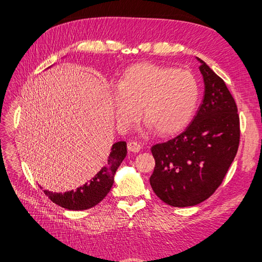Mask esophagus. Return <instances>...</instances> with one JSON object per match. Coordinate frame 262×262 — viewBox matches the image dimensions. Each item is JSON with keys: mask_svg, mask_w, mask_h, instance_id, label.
Masks as SVG:
<instances>
[{"mask_svg": "<svg viewBox=\"0 0 262 262\" xmlns=\"http://www.w3.org/2000/svg\"><path fill=\"white\" fill-rule=\"evenodd\" d=\"M127 147H128V151L137 153L141 149V144L137 142H134V141H129L127 144Z\"/></svg>", "mask_w": 262, "mask_h": 262, "instance_id": "esophagus-1", "label": "esophagus"}]
</instances>
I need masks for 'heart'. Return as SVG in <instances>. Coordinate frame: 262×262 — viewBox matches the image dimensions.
Returning a JSON list of instances; mask_svg holds the SVG:
<instances>
[{"label": "heart", "instance_id": "b5f03b06", "mask_svg": "<svg viewBox=\"0 0 262 262\" xmlns=\"http://www.w3.org/2000/svg\"><path fill=\"white\" fill-rule=\"evenodd\" d=\"M110 94L120 130L135 124L142 109L158 134L171 135L191 120L200 86L191 72L144 63L127 69Z\"/></svg>", "mask_w": 262, "mask_h": 262}]
</instances>
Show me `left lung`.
I'll list each match as a JSON object with an SVG mask.
<instances>
[{"label":"left lung","instance_id":"left-lung-1","mask_svg":"<svg viewBox=\"0 0 262 262\" xmlns=\"http://www.w3.org/2000/svg\"><path fill=\"white\" fill-rule=\"evenodd\" d=\"M199 59V58H198ZM200 60L203 102L185 132L155 144L149 182L155 194L173 207L194 206L221 186L240 144V118L225 82Z\"/></svg>","mask_w":262,"mask_h":262}]
</instances>
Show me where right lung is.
Segmentation results:
<instances>
[{"label":"right lung","mask_w":262,"mask_h":262,"mask_svg":"<svg viewBox=\"0 0 262 262\" xmlns=\"http://www.w3.org/2000/svg\"><path fill=\"white\" fill-rule=\"evenodd\" d=\"M127 155L126 142L115 143L111 148L108 162L100 170L92 180L76 190L66 191L64 193L43 190L46 196L53 203L60 207L71 210H84L98 205L107 196L114 185V176L117 169Z\"/></svg>","instance_id":"add662e5"}]
</instances>
